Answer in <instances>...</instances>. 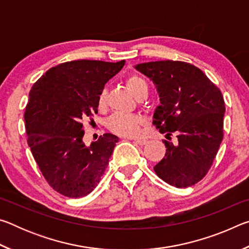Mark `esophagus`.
Returning <instances> with one entry per match:
<instances>
[{
    "mask_svg": "<svg viewBox=\"0 0 249 249\" xmlns=\"http://www.w3.org/2000/svg\"><path fill=\"white\" fill-rule=\"evenodd\" d=\"M130 141H134V142H136L137 145H140V146H144L146 142H147V141L146 140H142V138H135V140H133V138H129Z\"/></svg>",
    "mask_w": 249,
    "mask_h": 249,
    "instance_id": "34e87169",
    "label": "esophagus"
}]
</instances>
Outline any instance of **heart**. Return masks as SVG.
I'll use <instances>...</instances> for the list:
<instances>
[{
    "mask_svg": "<svg viewBox=\"0 0 249 249\" xmlns=\"http://www.w3.org/2000/svg\"><path fill=\"white\" fill-rule=\"evenodd\" d=\"M126 86L132 93L138 98L147 92L145 80L137 74H130L126 79ZM98 107L103 111L107 107V92L102 91L98 96ZM145 120L136 114H114L109 117L107 127L111 132L122 136H136L140 133V127L144 124Z\"/></svg>",
    "mask_w": 249,
    "mask_h": 249,
    "instance_id": "1",
    "label": "heart"
}]
</instances>
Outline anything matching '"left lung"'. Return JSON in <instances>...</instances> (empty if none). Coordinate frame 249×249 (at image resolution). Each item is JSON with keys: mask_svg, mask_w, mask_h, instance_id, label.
Returning <instances> with one entry per match:
<instances>
[{"mask_svg": "<svg viewBox=\"0 0 249 249\" xmlns=\"http://www.w3.org/2000/svg\"><path fill=\"white\" fill-rule=\"evenodd\" d=\"M153 80L160 105L153 124L178 142L165 141V157L154 167L160 179L177 188H188L208 174L223 140L225 103L218 88L196 66L162 60L135 67Z\"/></svg>", "mask_w": 249, "mask_h": 249, "instance_id": "obj_1", "label": "left lung"}]
</instances>
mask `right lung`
<instances>
[{
    "mask_svg": "<svg viewBox=\"0 0 249 249\" xmlns=\"http://www.w3.org/2000/svg\"><path fill=\"white\" fill-rule=\"evenodd\" d=\"M125 60L67 61L34 83L25 109L27 142L44 178L68 197L94 190L119 137L104 134L87 147L83 123L98 114V96Z\"/></svg>",
    "mask_w": 249,
    "mask_h": 249,
    "instance_id": "obj_1",
    "label": "right lung"
}]
</instances>
